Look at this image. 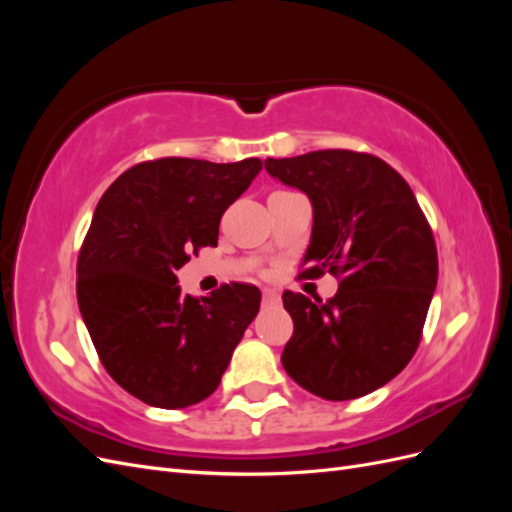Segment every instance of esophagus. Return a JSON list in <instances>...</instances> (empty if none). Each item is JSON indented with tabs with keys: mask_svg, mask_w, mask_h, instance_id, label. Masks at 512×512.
Segmentation results:
<instances>
[{
	"mask_svg": "<svg viewBox=\"0 0 512 512\" xmlns=\"http://www.w3.org/2000/svg\"><path fill=\"white\" fill-rule=\"evenodd\" d=\"M262 301H265L267 305H273V303L280 301V294H277L275 290H265V292H262Z\"/></svg>",
	"mask_w": 512,
	"mask_h": 512,
	"instance_id": "1",
	"label": "esophagus"
}]
</instances>
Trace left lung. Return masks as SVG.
I'll return each instance as SVG.
<instances>
[{"label":"left lung","mask_w":512,"mask_h":512,"mask_svg":"<svg viewBox=\"0 0 512 512\" xmlns=\"http://www.w3.org/2000/svg\"><path fill=\"white\" fill-rule=\"evenodd\" d=\"M265 168L314 209L301 277H339L327 303L282 294L294 322L286 374L329 401L380 389L414 356L438 284L436 241L414 192L384 160L348 149L267 158Z\"/></svg>","instance_id":"1"}]
</instances>
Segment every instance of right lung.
<instances>
[{
  "instance_id": "add662e5",
  "label": "right lung",
  "mask_w": 512,
  "mask_h": 512,
  "mask_svg": "<svg viewBox=\"0 0 512 512\" xmlns=\"http://www.w3.org/2000/svg\"><path fill=\"white\" fill-rule=\"evenodd\" d=\"M262 162L162 158L136 164L104 192L76 262V299L104 369L147 406L207 399L260 309V290L224 284L181 294L177 271L218 245L224 211Z\"/></svg>"
}]
</instances>
